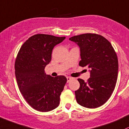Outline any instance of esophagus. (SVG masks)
<instances>
[{
  "label": "esophagus",
  "mask_w": 129,
  "mask_h": 129,
  "mask_svg": "<svg viewBox=\"0 0 129 129\" xmlns=\"http://www.w3.org/2000/svg\"><path fill=\"white\" fill-rule=\"evenodd\" d=\"M66 78H67V82H70L72 80V78H71V77H67Z\"/></svg>",
  "instance_id": "1"
}]
</instances>
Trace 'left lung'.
Listing matches in <instances>:
<instances>
[{
	"mask_svg": "<svg viewBox=\"0 0 129 129\" xmlns=\"http://www.w3.org/2000/svg\"><path fill=\"white\" fill-rule=\"evenodd\" d=\"M79 46V66L90 69V77L78 79L80 87L75 91L77 102L88 108H96L108 100L114 91L118 74V59L111 43L96 34L87 33L71 37Z\"/></svg>",
	"mask_w": 129,
	"mask_h": 129,
	"instance_id": "obj_1",
	"label": "left lung"
}]
</instances>
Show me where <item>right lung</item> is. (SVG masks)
<instances>
[{"mask_svg":"<svg viewBox=\"0 0 129 129\" xmlns=\"http://www.w3.org/2000/svg\"><path fill=\"white\" fill-rule=\"evenodd\" d=\"M48 34L33 36L22 45L15 63L18 86L26 102L41 112L55 109L67 82L64 76L52 77L45 73L55 45L65 39Z\"/></svg>","mask_w":129,"mask_h":129,"instance_id":"1","label":"right lung"}]
</instances>
